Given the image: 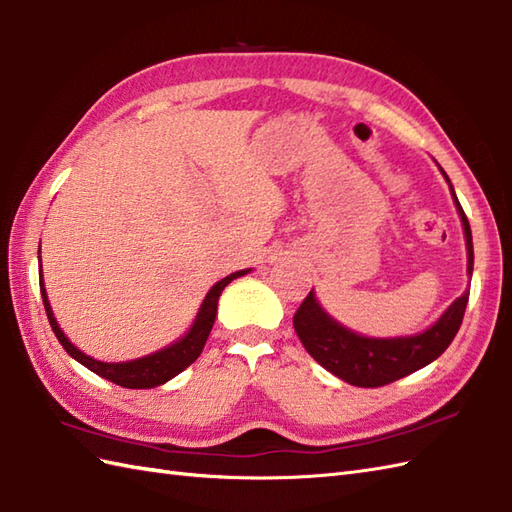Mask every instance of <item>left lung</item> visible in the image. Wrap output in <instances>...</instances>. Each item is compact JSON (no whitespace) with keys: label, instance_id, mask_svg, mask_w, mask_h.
Returning a JSON list of instances; mask_svg holds the SVG:
<instances>
[{"label":"left lung","instance_id":"8db88e82","mask_svg":"<svg viewBox=\"0 0 512 512\" xmlns=\"http://www.w3.org/2000/svg\"><path fill=\"white\" fill-rule=\"evenodd\" d=\"M442 170V168H440ZM447 184L451 188L453 203H456L458 214L464 227V238H467V254L469 263L467 271L473 274V238H471V225L467 214H464L460 201L453 192L451 181L447 177ZM469 302V291H464L460 298L453 302L449 309L440 315V320L429 326L427 331L418 335L407 337H363L352 333L350 328L335 322L328 315L320 302L315 300V293L311 291L306 295L300 309L293 315V328L298 333L302 346L306 352L320 363L322 368L333 372L335 377L342 381L357 385V388H381L396 379H403L427 363L438 359L442 352L449 348V344L456 337L458 328L462 324L464 309Z\"/></svg>","mask_w":512,"mask_h":512}]
</instances>
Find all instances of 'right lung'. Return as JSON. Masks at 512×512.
<instances>
[{"label":"right lung","mask_w":512,"mask_h":512,"mask_svg":"<svg viewBox=\"0 0 512 512\" xmlns=\"http://www.w3.org/2000/svg\"><path fill=\"white\" fill-rule=\"evenodd\" d=\"M41 260V258H39ZM249 274V269H241V271H234V274L225 276L223 280H219L217 285H214L206 300H203L201 309L195 317V322H192L190 331L177 339L175 344H170L162 350L153 352V355H146L140 359H133V361H122V363H107V361H98L94 357L85 355L83 350H78L70 339H67L61 331L59 322L54 320V313H52V306L48 300V293H45L43 287V276H39V287H41V295H43V306H45V313H48V320L52 331L59 339L61 346L70 352V357H74L78 363H83L85 368H89L92 372H96L98 377L107 379L116 385H122V388H129V390H149V388H157V385H162L166 381H170L173 377H177L179 372H184L190 363H195L197 357L201 355L203 346L208 342V335L212 331V324H214V317H217V304H219V295L221 291L230 285L234 278H241Z\"/></svg>","instance_id":"1"}]
</instances>
